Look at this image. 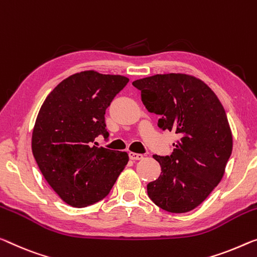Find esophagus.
<instances>
[{"label": "esophagus", "instance_id": "esophagus-1", "mask_svg": "<svg viewBox=\"0 0 257 257\" xmlns=\"http://www.w3.org/2000/svg\"><path fill=\"white\" fill-rule=\"evenodd\" d=\"M128 156H130V159L133 161H139V160L144 159V155H142V154H138V153H133V152H130Z\"/></svg>", "mask_w": 257, "mask_h": 257}]
</instances>
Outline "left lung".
Listing matches in <instances>:
<instances>
[{"label":"left lung","mask_w":257,"mask_h":257,"mask_svg":"<svg viewBox=\"0 0 257 257\" xmlns=\"http://www.w3.org/2000/svg\"><path fill=\"white\" fill-rule=\"evenodd\" d=\"M159 127L180 137L170 156L154 155L159 178L147 185L156 206L183 214L200 206L222 180L232 153V132L222 103L208 85L189 74L168 73L132 82Z\"/></svg>","instance_id":"8db88e82"}]
</instances>
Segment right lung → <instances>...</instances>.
<instances>
[{
  "label": "right lung",
  "mask_w": 257,
  "mask_h": 257,
  "mask_svg": "<svg viewBox=\"0 0 257 257\" xmlns=\"http://www.w3.org/2000/svg\"><path fill=\"white\" fill-rule=\"evenodd\" d=\"M128 78L82 71L61 81L46 97L32 133V153L50 187L65 203L84 208L109 194L125 169V152L96 147L108 138L105 110Z\"/></svg>",
  "instance_id": "right-lung-1"
}]
</instances>
